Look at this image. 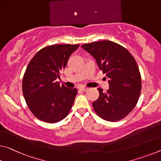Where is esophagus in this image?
<instances>
[{
	"mask_svg": "<svg viewBox=\"0 0 161 161\" xmlns=\"http://www.w3.org/2000/svg\"><path fill=\"white\" fill-rule=\"evenodd\" d=\"M80 90H81V91L86 92V91H87V90H88V88H87V87H85V86H82V87H81V88H80Z\"/></svg>",
	"mask_w": 161,
	"mask_h": 161,
	"instance_id": "34e87169",
	"label": "esophagus"
}]
</instances>
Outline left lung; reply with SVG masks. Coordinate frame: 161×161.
Instances as JSON below:
<instances>
[{
    "label": "left lung",
    "mask_w": 161,
    "mask_h": 161,
    "mask_svg": "<svg viewBox=\"0 0 161 161\" xmlns=\"http://www.w3.org/2000/svg\"><path fill=\"white\" fill-rule=\"evenodd\" d=\"M96 59L99 68L109 78V90L98 88L99 98L92 103L95 113L104 120L115 122L134 109L141 92L138 66L125 48L111 41L81 46Z\"/></svg>",
    "instance_id": "1"
}]
</instances>
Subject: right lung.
I'll return each mask as SVG.
<instances>
[{
  "mask_svg": "<svg viewBox=\"0 0 161 161\" xmlns=\"http://www.w3.org/2000/svg\"><path fill=\"white\" fill-rule=\"evenodd\" d=\"M80 44H54L39 50L28 65L22 90L31 113L40 120L56 123L68 115L77 90L60 85L58 78Z\"/></svg>",
  "mask_w": 161,
  "mask_h": 161,
  "instance_id": "1",
  "label": "right lung"
}]
</instances>
